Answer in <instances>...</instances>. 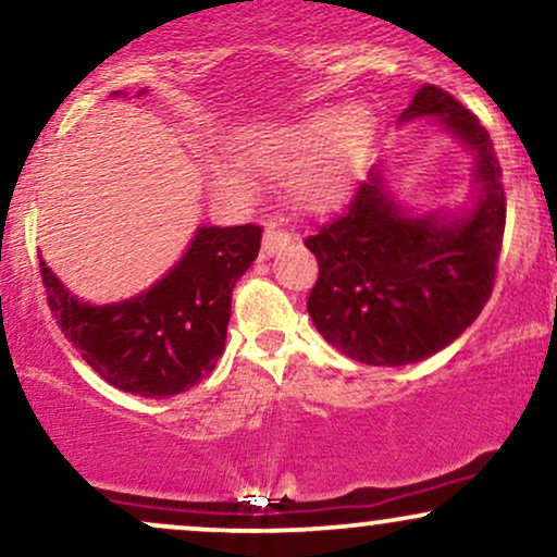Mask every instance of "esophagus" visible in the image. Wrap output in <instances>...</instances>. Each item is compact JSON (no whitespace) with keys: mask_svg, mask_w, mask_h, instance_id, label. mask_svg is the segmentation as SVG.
<instances>
[{"mask_svg":"<svg viewBox=\"0 0 557 557\" xmlns=\"http://www.w3.org/2000/svg\"><path fill=\"white\" fill-rule=\"evenodd\" d=\"M290 238H293L290 231H285V227H280V225H274V223L267 225L264 238H261V259H267V257H272V253H277L285 244H290Z\"/></svg>","mask_w":557,"mask_h":557,"instance_id":"obj_1","label":"esophagus"}]
</instances>
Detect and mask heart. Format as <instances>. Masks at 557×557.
Listing matches in <instances>:
<instances>
[{
	"label": "heart",
	"instance_id": "1",
	"mask_svg": "<svg viewBox=\"0 0 557 557\" xmlns=\"http://www.w3.org/2000/svg\"><path fill=\"white\" fill-rule=\"evenodd\" d=\"M373 122L363 109L317 113L246 147V160L267 171H287L285 186L298 202L321 205L350 181L371 143ZM223 186H236L231 169H218Z\"/></svg>",
	"mask_w": 557,
	"mask_h": 557
}]
</instances>
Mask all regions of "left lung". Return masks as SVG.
I'll use <instances>...</instances> for the list:
<instances>
[{"instance_id": "8db88e82", "label": "left lung", "mask_w": 557, "mask_h": 557, "mask_svg": "<svg viewBox=\"0 0 557 557\" xmlns=\"http://www.w3.org/2000/svg\"><path fill=\"white\" fill-rule=\"evenodd\" d=\"M438 116L478 152L482 197L446 223L410 218L384 191L379 169L306 246L319 261L308 313L332 347L366 366H407L451 345L491 300L506 227V194L491 134L438 85L414 92L401 122Z\"/></svg>"}]
</instances>
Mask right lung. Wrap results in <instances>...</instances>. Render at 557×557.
<instances>
[{
    "instance_id": "1",
    "label": "right lung",
    "mask_w": 557,
    "mask_h": 557,
    "mask_svg": "<svg viewBox=\"0 0 557 557\" xmlns=\"http://www.w3.org/2000/svg\"><path fill=\"white\" fill-rule=\"evenodd\" d=\"M122 96V92H113ZM261 246L259 225L199 227L189 251L143 296L90 306L59 283L46 261V300L85 363L122 392L165 399L212 373L225 350L231 298Z\"/></svg>"
}]
</instances>
